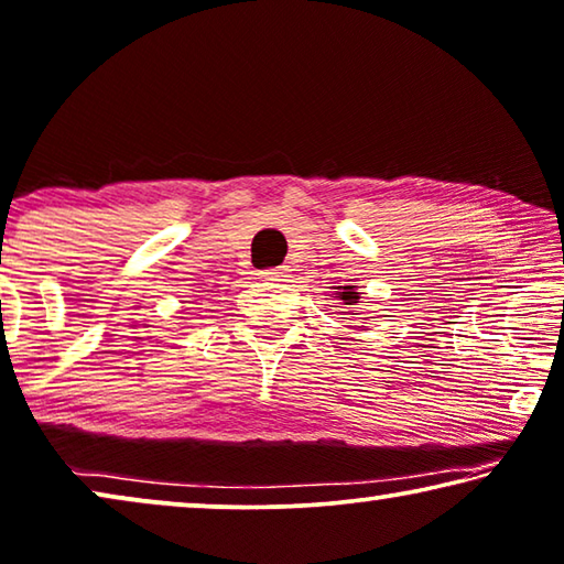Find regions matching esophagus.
Instances as JSON below:
<instances>
[{"mask_svg":"<svg viewBox=\"0 0 564 564\" xmlns=\"http://www.w3.org/2000/svg\"><path fill=\"white\" fill-rule=\"evenodd\" d=\"M283 275H285V268H271V271L260 273V279H263V281H283Z\"/></svg>","mask_w":564,"mask_h":564,"instance_id":"esophagus-1","label":"esophagus"}]
</instances>
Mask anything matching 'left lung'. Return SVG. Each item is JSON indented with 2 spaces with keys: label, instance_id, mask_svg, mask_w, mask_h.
<instances>
[{
  "label": "left lung",
  "instance_id": "obj_1",
  "mask_svg": "<svg viewBox=\"0 0 564 564\" xmlns=\"http://www.w3.org/2000/svg\"><path fill=\"white\" fill-rule=\"evenodd\" d=\"M336 299H341L344 306L359 304V293H357L355 285H339V293H336Z\"/></svg>",
  "mask_w": 564,
  "mask_h": 564
}]
</instances>
